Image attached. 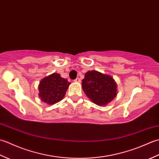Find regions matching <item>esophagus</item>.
Listing matches in <instances>:
<instances>
[{
	"label": "esophagus",
	"instance_id": "1",
	"mask_svg": "<svg viewBox=\"0 0 159 159\" xmlns=\"http://www.w3.org/2000/svg\"><path fill=\"white\" fill-rule=\"evenodd\" d=\"M74 82H76V83H80V79L79 78H76V79L74 80Z\"/></svg>",
	"mask_w": 159,
	"mask_h": 159
}]
</instances>
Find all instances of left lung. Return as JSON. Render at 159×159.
<instances>
[{
  "label": "left lung",
  "mask_w": 159,
  "mask_h": 159,
  "mask_svg": "<svg viewBox=\"0 0 159 159\" xmlns=\"http://www.w3.org/2000/svg\"><path fill=\"white\" fill-rule=\"evenodd\" d=\"M82 87L87 96L99 106L106 105L117 96V84L112 76L96 70L85 74Z\"/></svg>",
  "instance_id": "8db88e82"
}]
</instances>
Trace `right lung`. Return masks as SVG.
Listing matches in <instances>:
<instances>
[{
    "label": "right lung",
    "mask_w": 159,
    "mask_h": 159,
    "mask_svg": "<svg viewBox=\"0 0 159 159\" xmlns=\"http://www.w3.org/2000/svg\"><path fill=\"white\" fill-rule=\"evenodd\" d=\"M70 83L61 77L59 74L53 73L40 81L39 96L43 102L53 104L61 100L65 96Z\"/></svg>",
    "instance_id": "obj_1"
}]
</instances>
